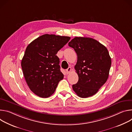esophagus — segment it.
Returning a JSON list of instances; mask_svg holds the SVG:
<instances>
[{"label": "esophagus", "mask_w": 132, "mask_h": 132, "mask_svg": "<svg viewBox=\"0 0 132 132\" xmlns=\"http://www.w3.org/2000/svg\"><path fill=\"white\" fill-rule=\"evenodd\" d=\"M71 67H69L67 70H66V72L67 74H69V73L71 72Z\"/></svg>", "instance_id": "34e87169"}]
</instances>
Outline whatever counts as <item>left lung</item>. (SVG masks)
<instances>
[{
	"label": "left lung",
	"mask_w": 132,
	"mask_h": 132,
	"mask_svg": "<svg viewBox=\"0 0 132 132\" xmlns=\"http://www.w3.org/2000/svg\"><path fill=\"white\" fill-rule=\"evenodd\" d=\"M78 56L75 68L79 77L72 85L76 93L86 98L95 94L107 81L111 58L107 48L97 40L87 37H75L69 42Z\"/></svg>",
	"instance_id": "obj_1"
}]
</instances>
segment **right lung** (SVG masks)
Masks as SVG:
<instances>
[{
    "label": "right lung",
    "instance_id": "obj_1",
    "mask_svg": "<svg viewBox=\"0 0 132 132\" xmlns=\"http://www.w3.org/2000/svg\"><path fill=\"white\" fill-rule=\"evenodd\" d=\"M70 39L69 37L45 34L27 46L21 67L29 87L38 96H50L63 79L59 58L56 54Z\"/></svg>",
    "mask_w": 132,
    "mask_h": 132
}]
</instances>
